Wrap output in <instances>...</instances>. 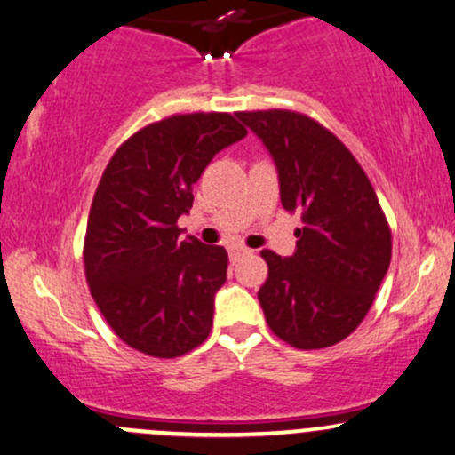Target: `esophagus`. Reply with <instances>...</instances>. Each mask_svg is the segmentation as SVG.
Masks as SVG:
<instances>
[{"instance_id": "34e87169", "label": "esophagus", "mask_w": 455, "mask_h": 455, "mask_svg": "<svg viewBox=\"0 0 455 455\" xmlns=\"http://www.w3.org/2000/svg\"><path fill=\"white\" fill-rule=\"evenodd\" d=\"M245 254H250V250L248 248H242V245H233V248L228 250V256H231L233 262H237Z\"/></svg>"}]
</instances>
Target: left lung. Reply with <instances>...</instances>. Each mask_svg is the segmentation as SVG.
Masks as SVG:
<instances>
[{"label":"left lung","mask_w":455,"mask_h":455,"mask_svg":"<svg viewBox=\"0 0 455 455\" xmlns=\"http://www.w3.org/2000/svg\"><path fill=\"white\" fill-rule=\"evenodd\" d=\"M265 144L283 210L300 212L297 250H262L269 277L259 290L267 324L299 349H322L358 328L384 282L392 235L369 178L331 131L288 109L239 112Z\"/></svg>","instance_id":"1"}]
</instances>
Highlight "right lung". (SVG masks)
<instances>
[{
	"label": "right lung",
	"mask_w": 455,
	"mask_h": 455,
	"mask_svg": "<svg viewBox=\"0 0 455 455\" xmlns=\"http://www.w3.org/2000/svg\"><path fill=\"white\" fill-rule=\"evenodd\" d=\"M248 135L231 114H178L114 152L92 199L84 239L91 294L129 347L175 358L205 341L227 282L222 245L180 239L193 184L218 152Z\"/></svg>",
	"instance_id": "right-lung-1"
}]
</instances>
